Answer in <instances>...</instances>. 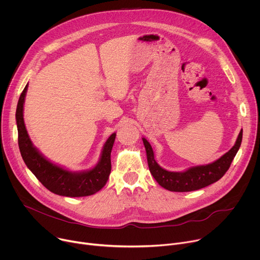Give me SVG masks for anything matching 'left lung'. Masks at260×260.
<instances>
[{
  "instance_id": "obj_1",
  "label": "left lung",
  "mask_w": 260,
  "mask_h": 260,
  "mask_svg": "<svg viewBox=\"0 0 260 260\" xmlns=\"http://www.w3.org/2000/svg\"><path fill=\"white\" fill-rule=\"evenodd\" d=\"M243 139V129L239 132L235 145L217 160L205 165L187 169L184 172H170L159 166L154 157L153 149L146 138L143 142L147 152L148 166L152 176L158 184L171 191H192L206 187L221 179L230 168Z\"/></svg>"
}]
</instances>
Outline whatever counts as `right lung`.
Segmentation results:
<instances>
[{
    "label": "right lung",
    "instance_id": "obj_1",
    "mask_svg": "<svg viewBox=\"0 0 260 260\" xmlns=\"http://www.w3.org/2000/svg\"><path fill=\"white\" fill-rule=\"evenodd\" d=\"M27 89L28 84L18 99L15 118L18 132V148L28 169L46 188L59 196L86 197L104 187L111 172L110 155L115 133H112L104 144L101 157L94 168L87 171L71 172L54 165L33 146L27 132L23 113Z\"/></svg>",
    "mask_w": 260,
    "mask_h": 260
}]
</instances>
